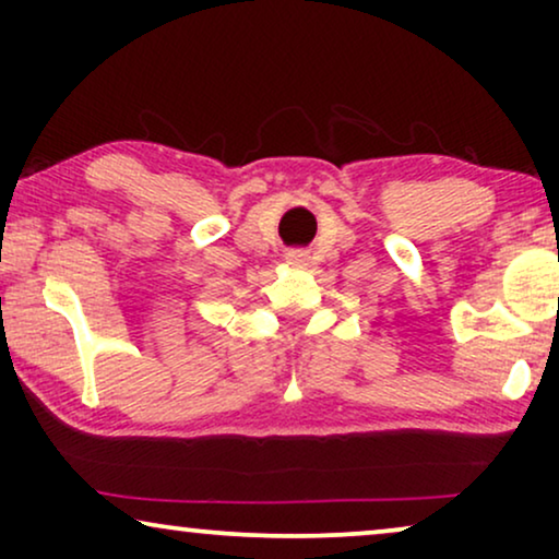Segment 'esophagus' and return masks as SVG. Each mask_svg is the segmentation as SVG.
Here are the masks:
<instances>
[{
    "label": "esophagus",
    "mask_w": 559,
    "mask_h": 559,
    "mask_svg": "<svg viewBox=\"0 0 559 559\" xmlns=\"http://www.w3.org/2000/svg\"><path fill=\"white\" fill-rule=\"evenodd\" d=\"M287 262L293 266H305V264H308V254H302V251H289Z\"/></svg>",
    "instance_id": "obj_1"
}]
</instances>
